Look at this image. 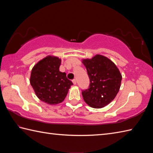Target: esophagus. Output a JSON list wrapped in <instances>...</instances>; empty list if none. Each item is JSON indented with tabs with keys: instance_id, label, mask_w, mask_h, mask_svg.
Wrapping results in <instances>:
<instances>
[{
	"instance_id": "esophagus-1",
	"label": "esophagus",
	"mask_w": 153,
	"mask_h": 153,
	"mask_svg": "<svg viewBox=\"0 0 153 153\" xmlns=\"http://www.w3.org/2000/svg\"><path fill=\"white\" fill-rule=\"evenodd\" d=\"M72 82L74 84V85H76V79H73L72 80Z\"/></svg>"
}]
</instances>
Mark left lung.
I'll list each match as a JSON object with an SVG mask.
<instances>
[{"instance_id": "1", "label": "left lung", "mask_w": 153, "mask_h": 153, "mask_svg": "<svg viewBox=\"0 0 153 153\" xmlns=\"http://www.w3.org/2000/svg\"><path fill=\"white\" fill-rule=\"evenodd\" d=\"M90 79L88 89L82 91L83 100L89 106L101 108L108 105L118 94L122 79L113 62L103 55L96 54L82 60Z\"/></svg>"}]
</instances>
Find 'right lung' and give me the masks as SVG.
<instances>
[{
	"instance_id": "right-lung-1",
	"label": "right lung",
	"mask_w": 153,
	"mask_h": 153,
	"mask_svg": "<svg viewBox=\"0 0 153 153\" xmlns=\"http://www.w3.org/2000/svg\"><path fill=\"white\" fill-rule=\"evenodd\" d=\"M61 59L48 55L39 60L31 70L30 84L35 95L48 105L61 103L66 98L72 82L59 68Z\"/></svg>"
}]
</instances>
